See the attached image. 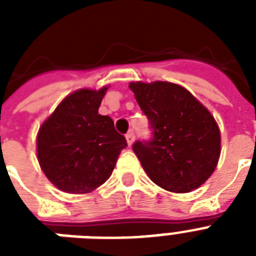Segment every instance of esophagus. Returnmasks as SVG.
<instances>
[{"label":"esophagus","instance_id":"obj_1","mask_svg":"<svg viewBox=\"0 0 256 256\" xmlns=\"http://www.w3.org/2000/svg\"><path fill=\"white\" fill-rule=\"evenodd\" d=\"M134 138H136V136H134V132H128V134H126V140H128V146H132V142H134Z\"/></svg>","mask_w":256,"mask_h":256}]
</instances>
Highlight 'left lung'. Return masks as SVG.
<instances>
[{"label": "left lung", "mask_w": 256, "mask_h": 256, "mask_svg": "<svg viewBox=\"0 0 256 256\" xmlns=\"http://www.w3.org/2000/svg\"><path fill=\"white\" fill-rule=\"evenodd\" d=\"M152 138L132 150L148 178L172 192H188L210 178L220 156V132L211 112L182 86L132 82Z\"/></svg>", "instance_id": "obj_1"}]
</instances>
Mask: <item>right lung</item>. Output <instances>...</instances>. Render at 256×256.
<instances>
[{"label": "right lung", "mask_w": 256, "mask_h": 256, "mask_svg": "<svg viewBox=\"0 0 256 256\" xmlns=\"http://www.w3.org/2000/svg\"><path fill=\"white\" fill-rule=\"evenodd\" d=\"M106 90L72 92L40 128V166L46 178L65 192L86 194L104 184L128 146L112 118L98 114Z\"/></svg>", "instance_id": "obj_1"}]
</instances>
